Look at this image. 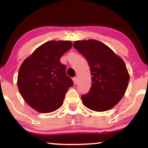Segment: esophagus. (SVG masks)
<instances>
[{"label": "esophagus", "instance_id": "esophagus-1", "mask_svg": "<svg viewBox=\"0 0 148 148\" xmlns=\"http://www.w3.org/2000/svg\"><path fill=\"white\" fill-rule=\"evenodd\" d=\"M73 82H74V85H76V83H77V78L74 77V79H73Z\"/></svg>", "mask_w": 148, "mask_h": 148}]
</instances>
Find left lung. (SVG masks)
Segmentation results:
<instances>
[{"mask_svg":"<svg viewBox=\"0 0 148 148\" xmlns=\"http://www.w3.org/2000/svg\"><path fill=\"white\" fill-rule=\"evenodd\" d=\"M74 47L86 58L90 68L92 86L81 96L89 109L102 112L121 100L128 86L130 74L123 59L108 46L95 40H79Z\"/></svg>","mask_w":148,"mask_h":148,"instance_id":"left-lung-1","label":"left lung"}]
</instances>
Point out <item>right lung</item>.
I'll use <instances>...</instances> for the list:
<instances>
[{
	"mask_svg": "<svg viewBox=\"0 0 148 148\" xmlns=\"http://www.w3.org/2000/svg\"><path fill=\"white\" fill-rule=\"evenodd\" d=\"M72 47L70 41L47 42L22 62L17 78L18 90L37 111L51 113L63 103L65 93L74 83L60 59Z\"/></svg>",
	"mask_w": 148,
	"mask_h": 148,
	"instance_id": "1",
	"label": "right lung"
}]
</instances>
